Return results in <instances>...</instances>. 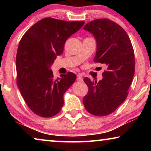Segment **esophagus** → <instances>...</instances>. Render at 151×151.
Wrapping results in <instances>:
<instances>
[{
    "instance_id": "34e87169",
    "label": "esophagus",
    "mask_w": 151,
    "mask_h": 151,
    "mask_svg": "<svg viewBox=\"0 0 151 151\" xmlns=\"http://www.w3.org/2000/svg\"><path fill=\"white\" fill-rule=\"evenodd\" d=\"M76 81H78V82H83V77H82V75H80V74H78V75H77Z\"/></svg>"
}]
</instances>
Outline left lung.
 <instances>
[{
	"label": "left lung",
	"instance_id": "left-lung-1",
	"mask_svg": "<svg viewBox=\"0 0 151 151\" xmlns=\"http://www.w3.org/2000/svg\"><path fill=\"white\" fill-rule=\"evenodd\" d=\"M92 33L96 41L94 62L105 65L103 79L84 81L88 87L84 96L86 111L93 115L106 116L113 112L125 101L134 73V53L126 31L107 19L89 22L83 28Z\"/></svg>",
	"mask_w": 151,
	"mask_h": 151
}]
</instances>
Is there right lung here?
I'll list each match as a JSON object with an SVG mask.
<instances>
[{"label": "right lung", "mask_w": 151, "mask_h": 151, "mask_svg": "<svg viewBox=\"0 0 151 151\" xmlns=\"http://www.w3.org/2000/svg\"><path fill=\"white\" fill-rule=\"evenodd\" d=\"M84 24L45 18L32 25L20 40L16 58L17 85L28 106L37 115L53 116L62 109L64 94L76 76L68 72L55 78L50 66L63 54L68 38Z\"/></svg>", "instance_id": "right-lung-1"}]
</instances>
